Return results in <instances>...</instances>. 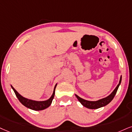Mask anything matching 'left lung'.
Returning <instances> with one entry per match:
<instances>
[{"instance_id":"8db88e82","label":"left lung","mask_w":132,"mask_h":132,"mask_svg":"<svg viewBox=\"0 0 132 132\" xmlns=\"http://www.w3.org/2000/svg\"><path fill=\"white\" fill-rule=\"evenodd\" d=\"M121 81L122 75L121 76V77H120V80L119 82V84L116 87V88L114 89L113 92H112L108 96L105 97V98L100 99V100L96 101H89L81 98L80 97H79V96L76 95V94H75V96L76 97V98H78V100H79V102L81 103V105L84 106L86 108L89 109H98L102 108V107H103L107 105L111 102L114 97L115 95H116L117 90H118L120 84H121Z\"/></svg>"}]
</instances>
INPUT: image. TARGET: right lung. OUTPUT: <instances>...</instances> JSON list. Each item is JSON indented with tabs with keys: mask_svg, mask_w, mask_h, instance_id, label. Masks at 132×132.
Returning <instances> with one entry per match:
<instances>
[{
	"mask_svg": "<svg viewBox=\"0 0 132 132\" xmlns=\"http://www.w3.org/2000/svg\"><path fill=\"white\" fill-rule=\"evenodd\" d=\"M57 84V83L56 84L54 87L53 94H52L51 97H50L48 100L44 101H37L32 100V99L26 98V97H24L23 96L21 95L20 94H19L18 92L16 91V89L11 85V87L13 90L14 93H15L16 97L18 98L19 102H20L22 105L25 106L27 108L30 109V110H35V111H40V110H45V109L48 108V107L51 105L52 101H53L54 97L55 90H56Z\"/></svg>",
	"mask_w": 132,
	"mask_h": 132,
	"instance_id": "obj_1",
	"label": "right lung"
}]
</instances>
